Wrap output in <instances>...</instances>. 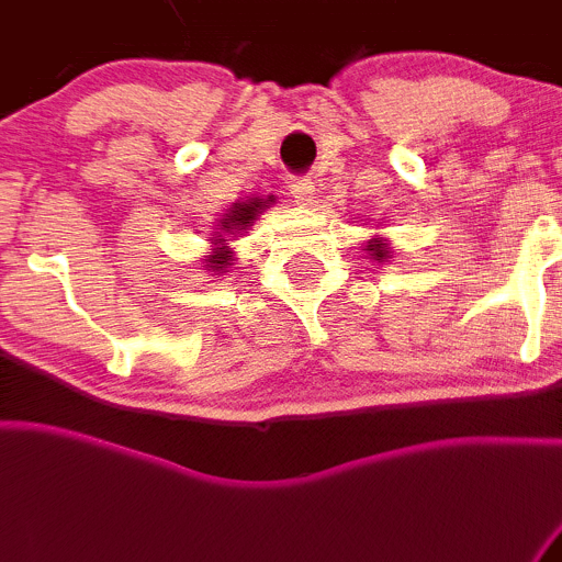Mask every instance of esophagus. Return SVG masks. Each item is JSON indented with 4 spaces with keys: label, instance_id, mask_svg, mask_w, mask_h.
<instances>
[{
    "label": "esophagus",
    "instance_id": "1",
    "mask_svg": "<svg viewBox=\"0 0 562 562\" xmlns=\"http://www.w3.org/2000/svg\"><path fill=\"white\" fill-rule=\"evenodd\" d=\"M292 195L297 198V203H311L313 195H316V182H311L307 177H300V179H292Z\"/></svg>",
    "mask_w": 562,
    "mask_h": 562
}]
</instances>
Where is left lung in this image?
Wrapping results in <instances>:
<instances>
[{
  "mask_svg": "<svg viewBox=\"0 0 562 562\" xmlns=\"http://www.w3.org/2000/svg\"><path fill=\"white\" fill-rule=\"evenodd\" d=\"M364 251H370V257H372V259H380V262L391 257L389 246H385L383 238H370V240H367V249H364Z\"/></svg>",
  "mask_w": 562,
  "mask_h": 562,
  "instance_id": "obj_1",
  "label": "left lung"
}]
</instances>
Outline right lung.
<instances>
[{
  "label": "right lung",
  "mask_w": 562,
  "mask_h": 562,
  "mask_svg": "<svg viewBox=\"0 0 562 562\" xmlns=\"http://www.w3.org/2000/svg\"><path fill=\"white\" fill-rule=\"evenodd\" d=\"M270 203H276L273 195L249 198L246 203H235V206L227 211L220 222H216V233L214 238H211L214 249H211V255L206 259V268L211 273H227L225 268L227 265H233V251L231 246H225V240L240 238V235L249 231L251 222H255L257 216L270 206Z\"/></svg>",
  "instance_id": "1"
}]
</instances>
